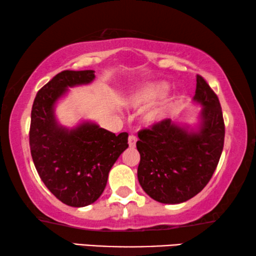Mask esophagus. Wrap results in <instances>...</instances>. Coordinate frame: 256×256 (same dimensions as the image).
I'll use <instances>...</instances> for the list:
<instances>
[{"label":"esophagus","instance_id":"obj_1","mask_svg":"<svg viewBox=\"0 0 256 256\" xmlns=\"http://www.w3.org/2000/svg\"><path fill=\"white\" fill-rule=\"evenodd\" d=\"M136 141H138V138H136L135 135H129V138H128L129 146H132V148H134V146H136Z\"/></svg>","mask_w":256,"mask_h":256}]
</instances>
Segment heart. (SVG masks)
Wrapping results in <instances>:
<instances>
[{"label":"heart","mask_w":256,"mask_h":256,"mask_svg":"<svg viewBox=\"0 0 256 256\" xmlns=\"http://www.w3.org/2000/svg\"><path fill=\"white\" fill-rule=\"evenodd\" d=\"M168 88H169V86L166 84H152V85L142 87V88L132 92L128 96L127 102L129 106L134 108L148 106V104L158 100L160 98H162L168 92ZM168 108H169L168 104H158L146 115V120L148 122H157L162 120L168 113Z\"/></svg>","instance_id":"b5f03b06"}]
</instances>
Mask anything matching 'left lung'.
Wrapping results in <instances>:
<instances>
[{
	"label": "left lung",
	"mask_w": 256,
	"mask_h": 256,
	"mask_svg": "<svg viewBox=\"0 0 256 256\" xmlns=\"http://www.w3.org/2000/svg\"><path fill=\"white\" fill-rule=\"evenodd\" d=\"M194 99L204 107L198 132H188L170 118L138 132V182L146 194L163 204H180L199 194L222 156L225 140L222 106L199 74Z\"/></svg>",
	"instance_id": "1"
}]
</instances>
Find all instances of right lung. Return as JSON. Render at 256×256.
Masks as SVG:
<instances>
[{
	"label": "right lung",
	"mask_w": 256,
	"mask_h": 256,
	"mask_svg": "<svg viewBox=\"0 0 256 256\" xmlns=\"http://www.w3.org/2000/svg\"><path fill=\"white\" fill-rule=\"evenodd\" d=\"M94 71L65 70L38 90L31 110L30 152L40 180L59 200L73 208L92 204L106 188L108 174L128 148V134L115 135L96 124L72 130L59 127L54 102L68 87L88 84Z\"/></svg>",
	"instance_id": "1"
}]
</instances>
